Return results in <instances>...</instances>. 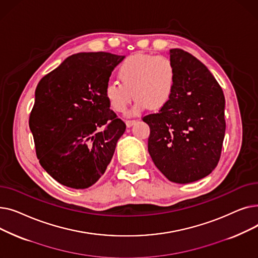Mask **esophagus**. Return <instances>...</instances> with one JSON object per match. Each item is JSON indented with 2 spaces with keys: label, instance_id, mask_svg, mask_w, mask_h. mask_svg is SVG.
<instances>
[{
  "label": "esophagus",
  "instance_id": "obj_1",
  "mask_svg": "<svg viewBox=\"0 0 258 258\" xmlns=\"http://www.w3.org/2000/svg\"><path fill=\"white\" fill-rule=\"evenodd\" d=\"M135 122H136V120H125V124L127 127H130L135 123Z\"/></svg>",
  "mask_w": 258,
  "mask_h": 258
}]
</instances>
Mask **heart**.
I'll return each instance as SVG.
<instances>
[{
  "mask_svg": "<svg viewBox=\"0 0 258 258\" xmlns=\"http://www.w3.org/2000/svg\"><path fill=\"white\" fill-rule=\"evenodd\" d=\"M119 80L105 87V97L115 112L124 113L134 95V112L139 113L150 106L160 108L171 99L177 86L178 72L172 60L166 56L135 53L118 68Z\"/></svg>",
  "mask_w": 258,
  "mask_h": 258,
  "instance_id": "obj_1",
  "label": "heart"
}]
</instances>
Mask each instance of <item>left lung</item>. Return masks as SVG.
Returning <instances> with one entry per match:
<instances>
[{
	"instance_id": "left-lung-1",
	"label": "left lung",
	"mask_w": 258,
	"mask_h": 258,
	"mask_svg": "<svg viewBox=\"0 0 258 258\" xmlns=\"http://www.w3.org/2000/svg\"><path fill=\"white\" fill-rule=\"evenodd\" d=\"M178 79L169 102L142 118L151 130L148 153L174 183L205 178L218 165L225 137V96L206 66L190 53L171 49Z\"/></svg>"
}]
</instances>
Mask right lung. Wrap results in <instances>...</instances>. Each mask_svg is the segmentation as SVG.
Segmentation results:
<instances>
[{
    "mask_svg": "<svg viewBox=\"0 0 258 258\" xmlns=\"http://www.w3.org/2000/svg\"><path fill=\"white\" fill-rule=\"evenodd\" d=\"M123 58L107 52L73 54L36 87L29 117L36 156L67 187L85 189L96 183L125 132L105 97L112 71Z\"/></svg>",
    "mask_w": 258,
    "mask_h": 258,
    "instance_id": "right-lung-1",
    "label": "right lung"
}]
</instances>
